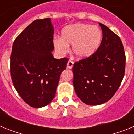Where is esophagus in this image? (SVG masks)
<instances>
[{"mask_svg": "<svg viewBox=\"0 0 134 134\" xmlns=\"http://www.w3.org/2000/svg\"><path fill=\"white\" fill-rule=\"evenodd\" d=\"M73 65H74V62L71 60H69L67 63V68L68 69H72L73 67Z\"/></svg>", "mask_w": 134, "mask_h": 134, "instance_id": "34e87169", "label": "esophagus"}]
</instances>
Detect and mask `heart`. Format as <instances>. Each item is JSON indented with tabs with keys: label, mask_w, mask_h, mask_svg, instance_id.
I'll use <instances>...</instances> for the list:
<instances>
[{
	"label": "heart",
	"mask_w": 134,
	"mask_h": 134,
	"mask_svg": "<svg viewBox=\"0 0 134 134\" xmlns=\"http://www.w3.org/2000/svg\"><path fill=\"white\" fill-rule=\"evenodd\" d=\"M102 34L96 26L86 24H74L67 26L62 30L60 37L53 41L54 48L58 54H64L68 46L79 59L87 58L97 52L100 45Z\"/></svg>",
	"instance_id": "b5f03b06"
}]
</instances>
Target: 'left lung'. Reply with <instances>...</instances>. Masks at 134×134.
<instances>
[{
    "mask_svg": "<svg viewBox=\"0 0 134 134\" xmlns=\"http://www.w3.org/2000/svg\"><path fill=\"white\" fill-rule=\"evenodd\" d=\"M102 29L100 46L94 54L75 62L73 86L79 99L88 105H99L111 99L125 74V55L121 40L107 26Z\"/></svg>",
    "mask_w": 134,
    "mask_h": 134,
    "instance_id": "left-lung-1",
    "label": "left lung"
}]
</instances>
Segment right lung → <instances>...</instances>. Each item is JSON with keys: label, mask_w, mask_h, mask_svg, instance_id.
Masks as SVG:
<instances>
[{"label": "right lung", "mask_w": 134, "mask_h": 134, "mask_svg": "<svg viewBox=\"0 0 134 134\" xmlns=\"http://www.w3.org/2000/svg\"><path fill=\"white\" fill-rule=\"evenodd\" d=\"M53 27L50 18L37 19L21 32L13 44L10 74L15 89L31 107L41 108L55 97L68 58L55 59L52 52Z\"/></svg>", "instance_id": "add662e5"}]
</instances>
